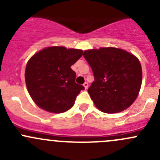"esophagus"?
Wrapping results in <instances>:
<instances>
[{
  "instance_id": "esophagus-1",
  "label": "esophagus",
  "mask_w": 160,
  "mask_h": 160,
  "mask_svg": "<svg viewBox=\"0 0 160 160\" xmlns=\"http://www.w3.org/2000/svg\"><path fill=\"white\" fill-rule=\"evenodd\" d=\"M83 87H84V88L85 89H88V83H87V82H85L84 83H83Z\"/></svg>"
}]
</instances>
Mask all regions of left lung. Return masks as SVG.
Returning <instances> with one entry per match:
<instances>
[{
  "label": "left lung",
  "instance_id": "obj_1",
  "mask_svg": "<svg viewBox=\"0 0 160 160\" xmlns=\"http://www.w3.org/2000/svg\"><path fill=\"white\" fill-rule=\"evenodd\" d=\"M94 81L88 93L102 112L114 114L130 107L139 93L142 80L138 58L117 48H100L83 52Z\"/></svg>",
  "mask_w": 160,
  "mask_h": 160
}]
</instances>
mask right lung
Returning <instances> with one entry per match:
<instances>
[{"instance_id": "1", "label": "right lung", "mask_w": 160, "mask_h": 160, "mask_svg": "<svg viewBox=\"0 0 160 160\" xmlns=\"http://www.w3.org/2000/svg\"><path fill=\"white\" fill-rule=\"evenodd\" d=\"M80 49L52 46L35 53L25 68L27 89L35 104L45 111L62 113L72 107L84 87L75 82L70 68L81 56Z\"/></svg>"}]
</instances>
